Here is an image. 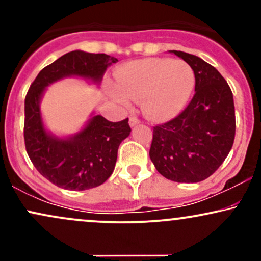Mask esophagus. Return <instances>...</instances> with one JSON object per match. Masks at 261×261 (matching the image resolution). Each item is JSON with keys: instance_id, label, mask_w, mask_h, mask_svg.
Returning <instances> with one entry per match:
<instances>
[{"instance_id": "esophagus-1", "label": "esophagus", "mask_w": 261, "mask_h": 261, "mask_svg": "<svg viewBox=\"0 0 261 261\" xmlns=\"http://www.w3.org/2000/svg\"><path fill=\"white\" fill-rule=\"evenodd\" d=\"M128 122H130V126H135V125L140 124V119L136 118V116H130Z\"/></svg>"}]
</instances>
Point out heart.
<instances>
[{"mask_svg":"<svg viewBox=\"0 0 261 261\" xmlns=\"http://www.w3.org/2000/svg\"><path fill=\"white\" fill-rule=\"evenodd\" d=\"M116 88L141 103L153 120H168L184 109L195 88V72L188 62L168 58L131 61L115 71Z\"/></svg>","mask_w":261,"mask_h":261,"instance_id":"heart-1","label":"heart"}]
</instances>
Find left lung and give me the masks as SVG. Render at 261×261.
Instances as JSON below:
<instances>
[{
  "mask_svg": "<svg viewBox=\"0 0 261 261\" xmlns=\"http://www.w3.org/2000/svg\"><path fill=\"white\" fill-rule=\"evenodd\" d=\"M170 53L193 67L195 94L174 119L153 126L149 157L164 178L197 182L214 174L232 148L234 101L228 83L214 66L191 54Z\"/></svg>",
  "mask_w": 261,
  "mask_h": 261,
  "instance_id": "obj_1",
  "label": "left lung"
}]
</instances>
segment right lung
<instances>
[{
    "mask_svg": "<svg viewBox=\"0 0 261 261\" xmlns=\"http://www.w3.org/2000/svg\"><path fill=\"white\" fill-rule=\"evenodd\" d=\"M118 59L80 50L67 53L39 72L24 100V143L32 163L44 178L66 190L99 187L112 175L122 140L130 135L128 118L112 122L95 115L76 136L67 140L45 131L39 100L50 83L62 77L80 76L99 82L108 66Z\"/></svg>",
    "mask_w": 261,
    "mask_h": 261,
    "instance_id": "add662e5",
    "label": "right lung"
}]
</instances>
